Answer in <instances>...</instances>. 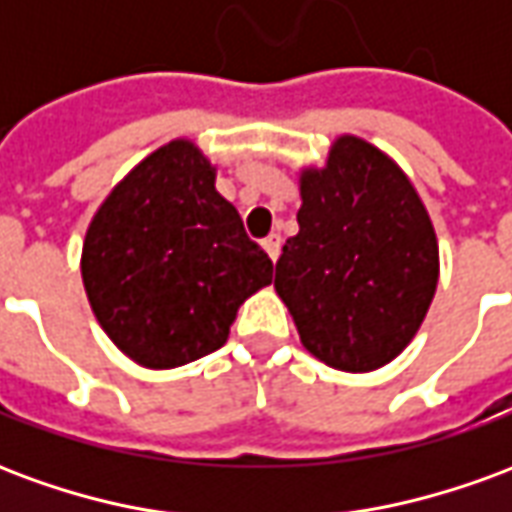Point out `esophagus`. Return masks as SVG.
I'll list each match as a JSON object with an SVG mask.
<instances>
[{
  "mask_svg": "<svg viewBox=\"0 0 512 512\" xmlns=\"http://www.w3.org/2000/svg\"><path fill=\"white\" fill-rule=\"evenodd\" d=\"M279 246H282V238H279V233H271L268 238H263V249H266L271 260H277L279 257Z\"/></svg>",
  "mask_w": 512,
  "mask_h": 512,
  "instance_id": "obj_1",
  "label": "esophagus"
}]
</instances>
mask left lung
Instances as JSON below:
<instances>
[{
  "label": "left lung",
  "mask_w": 512,
  "mask_h": 512,
  "mask_svg": "<svg viewBox=\"0 0 512 512\" xmlns=\"http://www.w3.org/2000/svg\"><path fill=\"white\" fill-rule=\"evenodd\" d=\"M299 233L274 288L304 348L334 370L370 373L406 348L439 285V244L406 172L359 136L326 167L301 169Z\"/></svg>",
  "instance_id": "obj_1"
}]
</instances>
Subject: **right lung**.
Here are the masks:
<instances>
[{"instance_id": "obj_1", "label": "right lung", "mask_w": 512, "mask_h": 512, "mask_svg": "<svg viewBox=\"0 0 512 512\" xmlns=\"http://www.w3.org/2000/svg\"><path fill=\"white\" fill-rule=\"evenodd\" d=\"M271 260L216 191L189 139L142 158L101 202L82 246L87 299L109 340L150 370L227 343L235 312L271 285Z\"/></svg>"}]
</instances>
